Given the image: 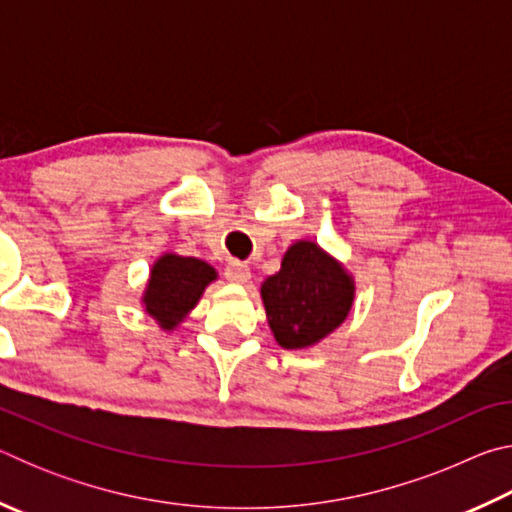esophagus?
<instances>
[{
    "label": "esophagus",
    "mask_w": 512,
    "mask_h": 512,
    "mask_svg": "<svg viewBox=\"0 0 512 512\" xmlns=\"http://www.w3.org/2000/svg\"><path fill=\"white\" fill-rule=\"evenodd\" d=\"M225 280L235 282V284H244L250 280V268L244 262L232 259V262H228V266H225Z\"/></svg>",
    "instance_id": "esophagus-1"
}]
</instances>
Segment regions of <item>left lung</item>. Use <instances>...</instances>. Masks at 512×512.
Returning <instances> with one entry per match:
<instances>
[{
    "mask_svg": "<svg viewBox=\"0 0 512 512\" xmlns=\"http://www.w3.org/2000/svg\"><path fill=\"white\" fill-rule=\"evenodd\" d=\"M262 300L275 341L302 350L332 334L350 314L354 282L314 241H298L284 253L280 271L266 277Z\"/></svg>",
    "mask_w": 512,
    "mask_h": 512,
    "instance_id": "8db88e82",
    "label": "left lung"
}]
</instances>
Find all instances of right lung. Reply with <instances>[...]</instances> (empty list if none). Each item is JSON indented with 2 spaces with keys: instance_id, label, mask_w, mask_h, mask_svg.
I'll use <instances>...</instances> for the list:
<instances>
[{
  "instance_id": "obj_1",
  "label": "right lung",
  "mask_w": 512,
  "mask_h": 512,
  "mask_svg": "<svg viewBox=\"0 0 512 512\" xmlns=\"http://www.w3.org/2000/svg\"><path fill=\"white\" fill-rule=\"evenodd\" d=\"M216 271L196 257L167 253L151 268V280L144 291L146 314L158 320L162 329H173L201 300Z\"/></svg>"
}]
</instances>
